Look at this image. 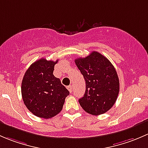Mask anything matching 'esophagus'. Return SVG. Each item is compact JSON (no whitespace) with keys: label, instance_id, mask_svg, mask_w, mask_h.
Returning <instances> with one entry per match:
<instances>
[{"label":"esophagus","instance_id":"34e87169","mask_svg":"<svg viewBox=\"0 0 148 148\" xmlns=\"http://www.w3.org/2000/svg\"><path fill=\"white\" fill-rule=\"evenodd\" d=\"M67 89H68V90H69L70 92H72V91H73V87L71 86V85H69V86L67 87Z\"/></svg>","mask_w":148,"mask_h":148}]
</instances>
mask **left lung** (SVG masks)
Wrapping results in <instances>:
<instances>
[{
    "label": "left lung",
    "mask_w": 148,
    "mask_h": 148,
    "mask_svg": "<svg viewBox=\"0 0 148 148\" xmlns=\"http://www.w3.org/2000/svg\"><path fill=\"white\" fill-rule=\"evenodd\" d=\"M75 63L84 77L86 90L79 103L85 112L93 115L105 113L118 98L120 83L112 64L100 53L92 51Z\"/></svg>",
    "instance_id": "left-lung-1"
}]
</instances>
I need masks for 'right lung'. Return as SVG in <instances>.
I'll use <instances>...</instances> for the list:
<instances>
[{
  "label": "right lung",
  "mask_w": 148,
  "mask_h": 148,
  "mask_svg": "<svg viewBox=\"0 0 148 148\" xmlns=\"http://www.w3.org/2000/svg\"><path fill=\"white\" fill-rule=\"evenodd\" d=\"M58 63L40 58L31 64L27 70L21 84L24 104L29 110L39 118L49 119L63 109L69 91L53 75Z\"/></svg>",
  "instance_id": "add662e5"
}]
</instances>
